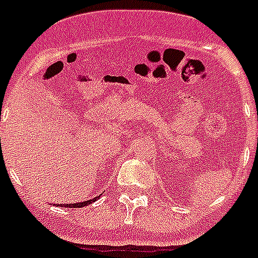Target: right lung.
<instances>
[{"instance_id": "1", "label": "right lung", "mask_w": 258, "mask_h": 258, "mask_svg": "<svg viewBox=\"0 0 258 258\" xmlns=\"http://www.w3.org/2000/svg\"><path fill=\"white\" fill-rule=\"evenodd\" d=\"M100 198V196H97V197H94L93 200H89V201H83V202H78V204H72V205H70V204H66V205H62L61 204L60 207H67V208H83V207H87V205H90V204H93V202H95L97 200Z\"/></svg>"}]
</instances>
